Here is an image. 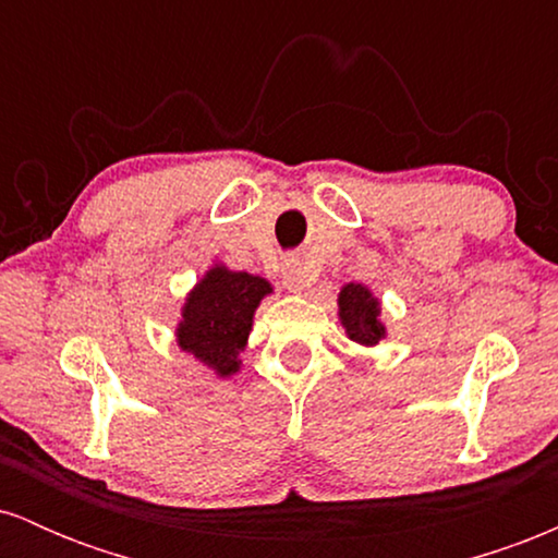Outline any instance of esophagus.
<instances>
[{"label": "esophagus", "instance_id": "esophagus-1", "mask_svg": "<svg viewBox=\"0 0 558 558\" xmlns=\"http://www.w3.org/2000/svg\"><path fill=\"white\" fill-rule=\"evenodd\" d=\"M280 272H283V286L288 288V291L299 293V291H304L306 286H310V275H306L304 262L286 259L283 270H280Z\"/></svg>", "mask_w": 558, "mask_h": 558}]
</instances>
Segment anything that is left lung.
<instances>
[{"instance_id":"obj_1","label":"left lung","mask_w":558,"mask_h":558,"mask_svg":"<svg viewBox=\"0 0 558 558\" xmlns=\"http://www.w3.org/2000/svg\"><path fill=\"white\" fill-rule=\"evenodd\" d=\"M341 306V323L351 341L362 345H375L386 336V328L380 325V304L373 293L362 283H349L338 296Z\"/></svg>"}]
</instances>
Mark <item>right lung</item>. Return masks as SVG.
Segmentation results:
<instances>
[{"label": "right lung", "instance_id": "1", "mask_svg": "<svg viewBox=\"0 0 558 558\" xmlns=\"http://www.w3.org/2000/svg\"><path fill=\"white\" fill-rule=\"evenodd\" d=\"M270 283L248 272H230L215 267L204 275L183 306L178 325V343L217 375L239 373V351L246 345L254 310Z\"/></svg>", "mask_w": 558, "mask_h": 558}]
</instances>
